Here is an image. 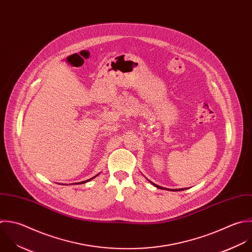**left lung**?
I'll return each instance as SVG.
<instances>
[{
	"label": "left lung",
	"instance_id": "8db88e82",
	"mask_svg": "<svg viewBox=\"0 0 252 252\" xmlns=\"http://www.w3.org/2000/svg\"><path fill=\"white\" fill-rule=\"evenodd\" d=\"M153 185H154L156 188H158V189H163L162 187H159V186H157V185H155V184H153ZM174 190H182V189H174ZM183 190H184V189H183Z\"/></svg>",
	"mask_w": 252,
	"mask_h": 252
}]
</instances>
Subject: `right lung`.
<instances>
[{
    "mask_svg": "<svg viewBox=\"0 0 252 252\" xmlns=\"http://www.w3.org/2000/svg\"><path fill=\"white\" fill-rule=\"evenodd\" d=\"M98 175H99V174H98ZM98 175H96V176H98ZM96 176H95V177H96ZM95 177H93V178H91V179H89V180H87V181H84V182H81V183H79V184H85V183H87V182H89V181H91V180H92V179H94V178H95Z\"/></svg>",
    "mask_w": 252,
    "mask_h": 252,
    "instance_id": "add662e5",
    "label": "right lung"
}]
</instances>
